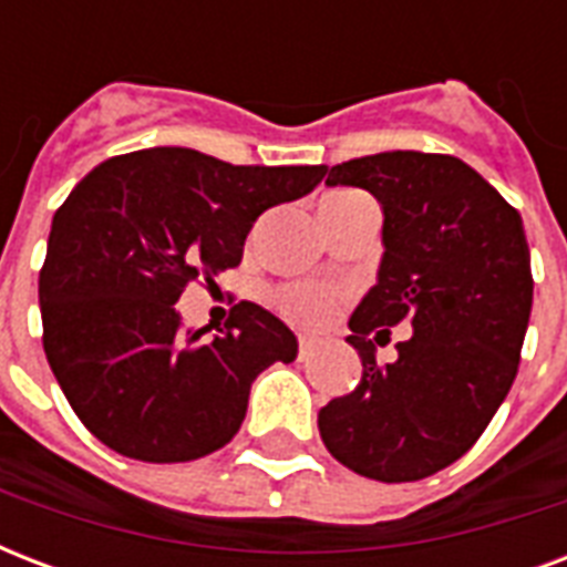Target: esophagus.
<instances>
[{
    "label": "esophagus",
    "instance_id": "1",
    "mask_svg": "<svg viewBox=\"0 0 567 567\" xmlns=\"http://www.w3.org/2000/svg\"><path fill=\"white\" fill-rule=\"evenodd\" d=\"M315 347H318V344H315L311 338H300V353H297V355H300V362H306V359L315 353Z\"/></svg>",
    "mask_w": 567,
    "mask_h": 567
}]
</instances>
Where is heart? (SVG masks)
I'll return each mask as SVG.
<instances>
[{
  "label": "heart",
  "instance_id": "heart-1",
  "mask_svg": "<svg viewBox=\"0 0 567 567\" xmlns=\"http://www.w3.org/2000/svg\"><path fill=\"white\" fill-rule=\"evenodd\" d=\"M279 309L300 327H323L338 309V293L323 285H291L279 293Z\"/></svg>",
  "mask_w": 567,
  "mask_h": 567
}]
</instances>
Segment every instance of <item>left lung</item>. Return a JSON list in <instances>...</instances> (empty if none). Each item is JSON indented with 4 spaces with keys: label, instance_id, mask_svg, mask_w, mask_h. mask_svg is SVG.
Listing matches in <instances>:
<instances>
[{
    "label": "left lung",
    "instance_id": "8db88e82",
    "mask_svg": "<svg viewBox=\"0 0 567 567\" xmlns=\"http://www.w3.org/2000/svg\"><path fill=\"white\" fill-rule=\"evenodd\" d=\"M327 185L377 196L385 252L350 315L362 382L320 409V439L355 474L423 480L474 447L515 382L533 309L524 223L453 155H364L336 164ZM396 322L413 338L379 365L372 341Z\"/></svg>",
    "mask_w": 567,
    "mask_h": 567
}]
</instances>
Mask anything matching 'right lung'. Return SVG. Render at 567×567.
<instances>
[{
  "label": "right lung",
  "mask_w": 567,
  "mask_h": 567,
  "mask_svg": "<svg viewBox=\"0 0 567 567\" xmlns=\"http://www.w3.org/2000/svg\"><path fill=\"white\" fill-rule=\"evenodd\" d=\"M327 164L235 167L153 146L93 167L52 217L40 270L43 350L79 421L120 456L190 462L235 439L249 388L297 338L256 302L226 329L176 311L194 279L244 256L258 214L318 188Z\"/></svg>",
  "instance_id": "right-lung-1"
}]
</instances>
